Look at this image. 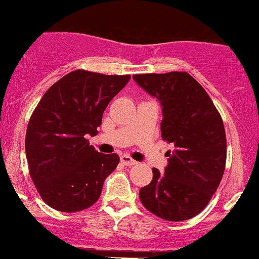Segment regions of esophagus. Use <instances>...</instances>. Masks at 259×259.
<instances>
[{
  "label": "esophagus",
  "mask_w": 259,
  "mask_h": 259,
  "mask_svg": "<svg viewBox=\"0 0 259 259\" xmlns=\"http://www.w3.org/2000/svg\"><path fill=\"white\" fill-rule=\"evenodd\" d=\"M121 162L123 163V165H127V166H132V165H136V163H137L132 157H130L128 155H122Z\"/></svg>",
  "instance_id": "obj_1"
}]
</instances>
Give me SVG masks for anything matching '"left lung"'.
<instances>
[{
  "label": "left lung",
  "mask_w": 259,
  "mask_h": 259,
  "mask_svg": "<svg viewBox=\"0 0 259 259\" xmlns=\"http://www.w3.org/2000/svg\"><path fill=\"white\" fill-rule=\"evenodd\" d=\"M133 80L162 107L161 137L175 146L167 166L140 189L142 205L161 219L181 222L210 201L227 160L224 124L205 89L185 71L137 74Z\"/></svg>",
  "instance_id": "8db88e82"
}]
</instances>
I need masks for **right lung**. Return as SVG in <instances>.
<instances>
[{"mask_svg":"<svg viewBox=\"0 0 259 259\" xmlns=\"http://www.w3.org/2000/svg\"><path fill=\"white\" fill-rule=\"evenodd\" d=\"M130 79L75 70L42 96L27 126L25 151L30 176L49 206L74 213L99 199L119 157L96 151L87 137L97 135L104 109Z\"/></svg>","mask_w":259,"mask_h":259,"instance_id":"obj_1","label":"right lung"}]
</instances>
